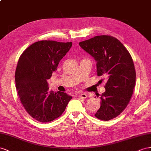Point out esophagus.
I'll return each mask as SVG.
<instances>
[{"label":"esophagus","mask_w":151,"mask_h":151,"mask_svg":"<svg viewBox=\"0 0 151 151\" xmlns=\"http://www.w3.org/2000/svg\"><path fill=\"white\" fill-rule=\"evenodd\" d=\"M78 97L79 98H82L83 99H86V98H87L88 97V94H86V93H82H82H80L78 94Z\"/></svg>","instance_id":"1"}]
</instances>
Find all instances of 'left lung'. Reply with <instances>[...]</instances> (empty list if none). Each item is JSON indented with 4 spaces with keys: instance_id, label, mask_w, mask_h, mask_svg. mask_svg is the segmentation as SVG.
<instances>
[{
    "instance_id": "left-lung-1",
    "label": "left lung",
    "mask_w": 151,
    "mask_h": 151,
    "mask_svg": "<svg viewBox=\"0 0 151 151\" xmlns=\"http://www.w3.org/2000/svg\"><path fill=\"white\" fill-rule=\"evenodd\" d=\"M94 57L97 75L106 76L105 92L101 94V106L95 114L102 121H109L121 114L129 103L136 82L133 61L120 41L111 36H97L79 42Z\"/></svg>"
}]
</instances>
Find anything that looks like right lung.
I'll return each mask as SVG.
<instances>
[{"mask_svg":"<svg viewBox=\"0 0 151 151\" xmlns=\"http://www.w3.org/2000/svg\"><path fill=\"white\" fill-rule=\"evenodd\" d=\"M71 46L72 42L40 41L19 58L15 72L18 94L27 112L39 122H51L60 117L72 99L65 92L50 91L47 82Z\"/></svg>","mask_w":151,"mask_h":151,"instance_id":"1","label":"right lung"}]
</instances>
